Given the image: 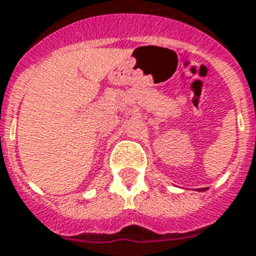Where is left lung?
<instances>
[{
	"mask_svg": "<svg viewBox=\"0 0 256 256\" xmlns=\"http://www.w3.org/2000/svg\"><path fill=\"white\" fill-rule=\"evenodd\" d=\"M198 192H204V190H206V188H200V189H198Z\"/></svg>",
	"mask_w": 256,
	"mask_h": 256,
	"instance_id": "obj_1",
	"label": "left lung"
}]
</instances>
